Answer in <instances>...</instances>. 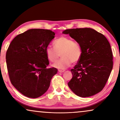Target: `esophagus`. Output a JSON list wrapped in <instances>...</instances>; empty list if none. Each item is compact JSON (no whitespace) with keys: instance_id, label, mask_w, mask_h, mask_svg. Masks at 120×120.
<instances>
[{"instance_id":"34e87169","label":"esophagus","mask_w":120,"mask_h":120,"mask_svg":"<svg viewBox=\"0 0 120 120\" xmlns=\"http://www.w3.org/2000/svg\"><path fill=\"white\" fill-rule=\"evenodd\" d=\"M58 71L60 72V73H63V72L65 71L64 70H58Z\"/></svg>"}]
</instances>
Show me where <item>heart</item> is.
Here are the masks:
<instances>
[{
    "label": "heart",
    "mask_w": 120,
    "mask_h": 120,
    "mask_svg": "<svg viewBox=\"0 0 120 120\" xmlns=\"http://www.w3.org/2000/svg\"><path fill=\"white\" fill-rule=\"evenodd\" d=\"M54 47L48 46L45 52L50 61H56L60 56L62 58L53 64V67L59 69H65L71 65L72 62L76 63L81 58L82 51L79 42L73 41L69 38L61 37L54 41Z\"/></svg>",
    "instance_id": "1"
}]
</instances>
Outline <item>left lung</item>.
<instances>
[{
  "instance_id": "left-lung-1",
  "label": "left lung",
  "mask_w": 120,
  "mask_h": 120,
  "mask_svg": "<svg viewBox=\"0 0 120 120\" xmlns=\"http://www.w3.org/2000/svg\"><path fill=\"white\" fill-rule=\"evenodd\" d=\"M69 34L81 45L82 53L74 69L73 78L68 83L77 96L88 97L101 92L105 85L112 69V53L110 43L102 34L85 28L66 29Z\"/></svg>"
}]
</instances>
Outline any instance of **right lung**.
Segmentation results:
<instances>
[{
    "mask_svg": "<svg viewBox=\"0 0 120 120\" xmlns=\"http://www.w3.org/2000/svg\"><path fill=\"white\" fill-rule=\"evenodd\" d=\"M52 31L29 29L16 36L10 44L6 62L12 85L27 97L41 96L49 89L56 68L49 64L46 48L55 38Z\"/></svg>",
    "mask_w": 120,
    "mask_h": 120,
    "instance_id": "right-lung-1",
    "label": "right lung"
}]
</instances>
